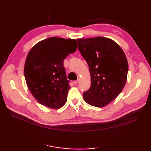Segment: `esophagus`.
<instances>
[{
	"mask_svg": "<svg viewBox=\"0 0 151 151\" xmlns=\"http://www.w3.org/2000/svg\"><path fill=\"white\" fill-rule=\"evenodd\" d=\"M79 81H80V79H77V80H76V81H75L74 82V84H78V83H79Z\"/></svg>",
	"mask_w": 151,
	"mask_h": 151,
	"instance_id": "1",
	"label": "esophagus"
}]
</instances>
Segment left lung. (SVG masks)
Instances as JSON below:
<instances>
[{
  "label": "left lung",
  "instance_id": "left-lung-1",
  "mask_svg": "<svg viewBox=\"0 0 151 151\" xmlns=\"http://www.w3.org/2000/svg\"><path fill=\"white\" fill-rule=\"evenodd\" d=\"M77 42L91 76L90 88L83 93L84 101L93 106H106L125 85L129 70L125 54L113 40L102 36L79 38Z\"/></svg>",
  "mask_w": 151,
  "mask_h": 151
}]
</instances>
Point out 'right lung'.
I'll return each mask as SVG.
<instances>
[{"mask_svg": "<svg viewBox=\"0 0 151 151\" xmlns=\"http://www.w3.org/2000/svg\"><path fill=\"white\" fill-rule=\"evenodd\" d=\"M76 48L74 39L52 37L40 41L29 50L24 63L25 80L40 104L58 109L66 103L70 87L63 60Z\"/></svg>", "mask_w": 151, "mask_h": 151, "instance_id": "add662e5", "label": "right lung"}]
</instances>
